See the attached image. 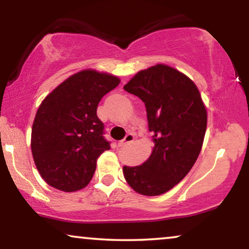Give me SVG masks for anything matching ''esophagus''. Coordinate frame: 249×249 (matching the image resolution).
Returning <instances> with one entry per match:
<instances>
[{"label":"esophagus","instance_id":"34e87169","mask_svg":"<svg viewBox=\"0 0 249 249\" xmlns=\"http://www.w3.org/2000/svg\"><path fill=\"white\" fill-rule=\"evenodd\" d=\"M134 141H135V136L132 134H128L124 137V139H122L121 142H118V145L119 147H124V146H127L128 144H130V142H132Z\"/></svg>","mask_w":249,"mask_h":249}]
</instances>
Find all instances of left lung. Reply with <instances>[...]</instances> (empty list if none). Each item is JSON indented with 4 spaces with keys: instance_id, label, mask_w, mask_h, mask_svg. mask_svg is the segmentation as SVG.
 I'll return each instance as SVG.
<instances>
[{
    "instance_id": "1",
    "label": "left lung",
    "mask_w": 249,
    "mask_h": 249,
    "mask_svg": "<svg viewBox=\"0 0 249 249\" xmlns=\"http://www.w3.org/2000/svg\"><path fill=\"white\" fill-rule=\"evenodd\" d=\"M124 89L144 102L154 148L142 165L124 166L135 192L164 194L190 171L202 149L207 114L196 85L164 64L139 71Z\"/></svg>"
}]
</instances>
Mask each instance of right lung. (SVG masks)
<instances>
[{"label": "right lung", "mask_w": 249, "mask_h": 249, "mask_svg": "<svg viewBox=\"0 0 249 249\" xmlns=\"http://www.w3.org/2000/svg\"><path fill=\"white\" fill-rule=\"evenodd\" d=\"M120 80L95 70L80 71L59 85L37 110L32 152L42 178L54 188L76 192L86 187L97 158L110 149L97 117L102 97Z\"/></svg>", "instance_id": "obj_1"}]
</instances>
